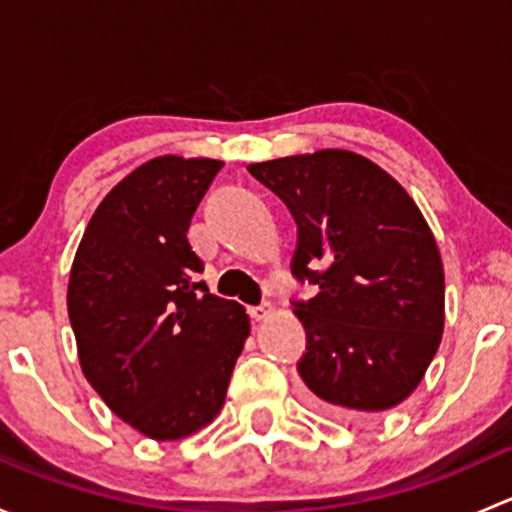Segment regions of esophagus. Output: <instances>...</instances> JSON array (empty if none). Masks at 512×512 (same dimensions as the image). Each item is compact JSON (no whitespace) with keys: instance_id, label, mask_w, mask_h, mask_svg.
Returning a JSON list of instances; mask_svg holds the SVG:
<instances>
[{"instance_id":"34e87169","label":"esophagus","mask_w":512,"mask_h":512,"mask_svg":"<svg viewBox=\"0 0 512 512\" xmlns=\"http://www.w3.org/2000/svg\"><path fill=\"white\" fill-rule=\"evenodd\" d=\"M272 314V304H260V307H250V317L255 319V322H262V319H267Z\"/></svg>"}]
</instances>
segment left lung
I'll return each instance as SVG.
<instances>
[{
	"label": "left lung",
	"instance_id": "8db88e82",
	"mask_svg": "<svg viewBox=\"0 0 512 512\" xmlns=\"http://www.w3.org/2000/svg\"><path fill=\"white\" fill-rule=\"evenodd\" d=\"M299 227L292 270L319 292L299 376L327 414L361 421L409 399L438 352L446 285L436 237L404 185L374 160L322 148L247 165Z\"/></svg>",
	"mask_w": 512,
	"mask_h": 512
}]
</instances>
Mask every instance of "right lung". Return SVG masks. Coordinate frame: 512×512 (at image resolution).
<instances>
[{
  "mask_svg": "<svg viewBox=\"0 0 512 512\" xmlns=\"http://www.w3.org/2000/svg\"><path fill=\"white\" fill-rule=\"evenodd\" d=\"M223 160L158 156L91 215L69 275L71 329L86 381L153 441H180L225 404L250 317L195 282L188 227Z\"/></svg>",
  "mask_w": 512,
  "mask_h": 512,
  "instance_id": "1",
  "label": "right lung"
}]
</instances>
